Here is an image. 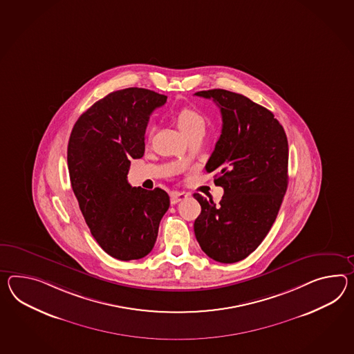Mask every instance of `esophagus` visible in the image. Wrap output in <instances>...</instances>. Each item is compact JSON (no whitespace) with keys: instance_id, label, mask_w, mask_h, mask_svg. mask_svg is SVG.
Returning a JSON list of instances; mask_svg holds the SVG:
<instances>
[{"instance_id":"34e87169","label":"esophagus","mask_w":354,"mask_h":354,"mask_svg":"<svg viewBox=\"0 0 354 354\" xmlns=\"http://www.w3.org/2000/svg\"><path fill=\"white\" fill-rule=\"evenodd\" d=\"M188 193H185V192H174L173 194H171V205H176V203H179L181 201H184V199L188 198Z\"/></svg>"}]
</instances>
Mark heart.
Returning a JSON list of instances; mask_svg holds the SVG:
<instances>
[{
	"mask_svg": "<svg viewBox=\"0 0 354 354\" xmlns=\"http://www.w3.org/2000/svg\"><path fill=\"white\" fill-rule=\"evenodd\" d=\"M176 124L185 138L196 133H205L206 119L198 110L193 107H183L175 116Z\"/></svg>",
	"mask_w": 354,
	"mask_h": 354,
	"instance_id": "heart-1",
	"label": "heart"
}]
</instances>
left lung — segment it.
Returning a JSON list of instances; mask_svg holds the SVG:
<instances>
[{
  "label": "left lung",
  "mask_w": 354,
  "mask_h": 354,
  "mask_svg": "<svg viewBox=\"0 0 354 354\" xmlns=\"http://www.w3.org/2000/svg\"><path fill=\"white\" fill-rule=\"evenodd\" d=\"M223 116L221 136L206 164L224 188L218 205L194 193L201 215L194 234L209 259L234 263L268 235L288 188L289 148L284 128L268 109L225 89L201 91Z\"/></svg>",
  "instance_id": "obj_1"
}]
</instances>
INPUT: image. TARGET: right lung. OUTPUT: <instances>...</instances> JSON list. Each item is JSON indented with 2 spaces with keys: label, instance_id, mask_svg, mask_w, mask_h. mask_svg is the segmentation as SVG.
Returning a JSON list of instances; mask_svg holds the SVG:
<instances>
[{
  "label": "right lung",
  "instance_id": "add662e5",
  "mask_svg": "<svg viewBox=\"0 0 354 354\" xmlns=\"http://www.w3.org/2000/svg\"><path fill=\"white\" fill-rule=\"evenodd\" d=\"M167 97L145 88L115 91L82 113L70 134L68 169L86 225L101 248L120 261L143 259L170 206L161 188H133L130 160L145 153L152 111Z\"/></svg>",
  "mask_w": 354,
  "mask_h": 354
}]
</instances>
